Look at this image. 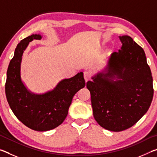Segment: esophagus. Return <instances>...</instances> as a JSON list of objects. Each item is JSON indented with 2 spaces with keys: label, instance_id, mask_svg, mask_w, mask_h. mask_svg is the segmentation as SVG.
Returning a JSON list of instances; mask_svg holds the SVG:
<instances>
[{
  "label": "esophagus",
  "instance_id": "1",
  "mask_svg": "<svg viewBox=\"0 0 157 157\" xmlns=\"http://www.w3.org/2000/svg\"><path fill=\"white\" fill-rule=\"evenodd\" d=\"M84 79L86 82L89 80V79L91 78V73L89 72V71H84Z\"/></svg>",
  "mask_w": 157,
  "mask_h": 157
}]
</instances>
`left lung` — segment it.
Here are the masks:
<instances>
[{
  "instance_id": "8db88e82",
  "label": "left lung",
  "mask_w": 157,
  "mask_h": 157,
  "mask_svg": "<svg viewBox=\"0 0 157 157\" xmlns=\"http://www.w3.org/2000/svg\"><path fill=\"white\" fill-rule=\"evenodd\" d=\"M119 39L121 49L113 52L104 70L86 83L95 120L112 132L136 124L147 111L154 94L144 50L129 36Z\"/></svg>"
}]
</instances>
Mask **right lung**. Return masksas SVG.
<instances>
[{
	"instance_id": "obj_1",
	"label": "right lung",
	"mask_w": 157,
	"mask_h": 157,
	"mask_svg": "<svg viewBox=\"0 0 157 157\" xmlns=\"http://www.w3.org/2000/svg\"><path fill=\"white\" fill-rule=\"evenodd\" d=\"M41 34H32L21 40L7 71L5 94L14 115L29 128L38 132L48 131L62 124L68 115L73 98L85 86L83 73L61 80L52 91L36 94L28 90L21 80V64L24 50Z\"/></svg>"
}]
</instances>
